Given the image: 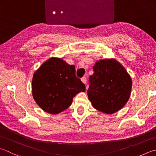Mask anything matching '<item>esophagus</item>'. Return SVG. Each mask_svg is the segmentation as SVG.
Wrapping results in <instances>:
<instances>
[{
	"label": "esophagus",
	"instance_id": "esophagus-1",
	"mask_svg": "<svg viewBox=\"0 0 156 156\" xmlns=\"http://www.w3.org/2000/svg\"><path fill=\"white\" fill-rule=\"evenodd\" d=\"M81 81L83 82V83H85V84H86V82H87V79H86V77H82L81 79Z\"/></svg>",
	"mask_w": 156,
	"mask_h": 156
}]
</instances>
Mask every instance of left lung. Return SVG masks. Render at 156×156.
Wrapping results in <instances>:
<instances>
[{
	"label": "left lung",
	"mask_w": 156,
	"mask_h": 156,
	"mask_svg": "<svg viewBox=\"0 0 156 156\" xmlns=\"http://www.w3.org/2000/svg\"><path fill=\"white\" fill-rule=\"evenodd\" d=\"M93 70L87 90L88 98L93 107L106 114L119 111L130 96V76L115 59L97 61Z\"/></svg>",
	"instance_id": "8db88e82"
}]
</instances>
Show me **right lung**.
Returning <instances> with one entry per match:
<instances>
[{
  "mask_svg": "<svg viewBox=\"0 0 156 156\" xmlns=\"http://www.w3.org/2000/svg\"><path fill=\"white\" fill-rule=\"evenodd\" d=\"M86 86L76 77L75 66L58 58L45 61L34 73L32 92L35 102L47 113L58 114L72 104Z\"/></svg>",
  "mask_w": 156,
  "mask_h": 156,
  "instance_id": "add662e5",
  "label": "right lung"
}]
</instances>
